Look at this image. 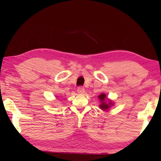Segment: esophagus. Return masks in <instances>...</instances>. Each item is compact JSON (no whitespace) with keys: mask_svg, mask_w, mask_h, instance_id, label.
<instances>
[{"mask_svg":"<svg viewBox=\"0 0 161 161\" xmlns=\"http://www.w3.org/2000/svg\"><path fill=\"white\" fill-rule=\"evenodd\" d=\"M85 88H84V87H82V86H79V87H78V89H77V92H79V94H83L84 92H85Z\"/></svg>","mask_w":161,"mask_h":161,"instance_id":"esophagus-1","label":"esophagus"}]
</instances>
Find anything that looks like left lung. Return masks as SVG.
Returning a JSON list of instances; mask_svg holds the SVG:
<instances>
[{
    "instance_id": "left-lung-1",
    "label": "left lung",
    "mask_w": 161,
    "mask_h": 161,
    "mask_svg": "<svg viewBox=\"0 0 161 161\" xmlns=\"http://www.w3.org/2000/svg\"><path fill=\"white\" fill-rule=\"evenodd\" d=\"M98 98L101 101L99 108L103 111L108 110L111 106H113L114 103L111 100H107V96L105 93H101L98 96Z\"/></svg>"
}]
</instances>
